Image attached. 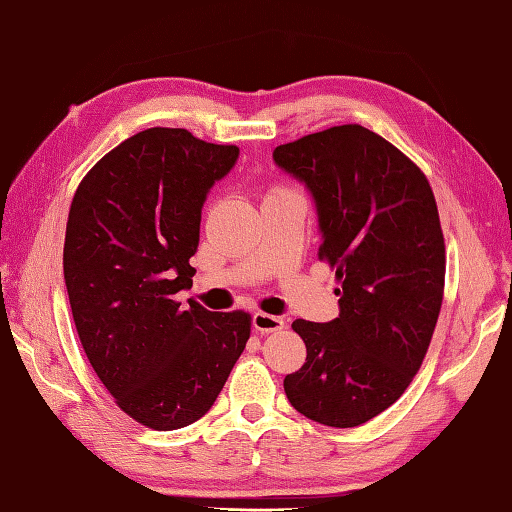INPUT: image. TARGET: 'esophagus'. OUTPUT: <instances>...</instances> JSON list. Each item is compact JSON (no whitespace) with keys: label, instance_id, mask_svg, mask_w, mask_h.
Instances as JSON below:
<instances>
[{"label":"esophagus","instance_id":"34e87169","mask_svg":"<svg viewBox=\"0 0 512 512\" xmlns=\"http://www.w3.org/2000/svg\"><path fill=\"white\" fill-rule=\"evenodd\" d=\"M254 327L260 333H274V331L285 329V320L265 314V311H258V314H254Z\"/></svg>","mask_w":512,"mask_h":512}]
</instances>
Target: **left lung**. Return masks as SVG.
<instances>
[{
  "instance_id": "left-lung-1",
  "label": "left lung",
  "mask_w": 512,
  "mask_h": 512,
  "mask_svg": "<svg viewBox=\"0 0 512 512\" xmlns=\"http://www.w3.org/2000/svg\"><path fill=\"white\" fill-rule=\"evenodd\" d=\"M274 161L314 194L318 258L340 285L336 320L291 325L307 360L285 393L309 420L351 429L398 402L429 351L446 276L435 196L409 156L358 123L278 145Z\"/></svg>"
}]
</instances>
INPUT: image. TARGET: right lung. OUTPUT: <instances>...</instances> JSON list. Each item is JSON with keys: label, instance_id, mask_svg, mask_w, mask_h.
I'll use <instances>...</instances> for the list:
<instances>
[{"label": "right lung", "instance_id": "1", "mask_svg": "<svg viewBox=\"0 0 512 512\" xmlns=\"http://www.w3.org/2000/svg\"><path fill=\"white\" fill-rule=\"evenodd\" d=\"M236 145L148 128L92 165L72 198L64 278L81 347L123 413L174 431L212 409L252 333L243 309L216 314L192 287L201 207Z\"/></svg>", "mask_w": 512, "mask_h": 512}]
</instances>
